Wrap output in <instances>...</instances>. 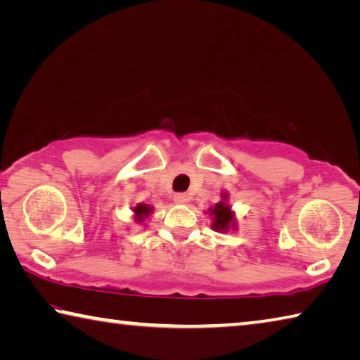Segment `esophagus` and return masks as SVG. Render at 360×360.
I'll return each mask as SVG.
<instances>
[{"instance_id": "1", "label": "esophagus", "mask_w": 360, "mask_h": 360, "mask_svg": "<svg viewBox=\"0 0 360 360\" xmlns=\"http://www.w3.org/2000/svg\"><path fill=\"white\" fill-rule=\"evenodd\" d=\"M173 200H174V203H178V205H184V203H187L188 197H187L186 193H176L174 197H173Z\"/></svg>"}]
</instances>
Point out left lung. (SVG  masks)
I'll list each match as a JSON object with an SVG mask.
<instances>
[{"instance_id":"8db88e82","label":"left lung","mask_w":360,"mask_h":360,"mask_svg":"<svg viewBox=\"0 0 360 360\" xmlns=\"http://www.w3.org/2000/svg\"><path fill=\"white\" fill-rule=\"evenodd\" d=\"M224 198H227V195H224ZM211 216H214L212 229L221 230V231L229 230L231 221H233V212L230 211V206L225 205L224 202L217 203L214 208L211 210Z\"/></svg>"}]
</instances>
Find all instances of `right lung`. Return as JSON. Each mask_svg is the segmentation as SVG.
Returning a JSON list of instances; mask_svg holds the SVG:
<instances>
[{
  "label": "right lung",
  "instance_id": "right-lung-1",
  "mask_svg": "<svg viewBox=\"0 0 360 360\" xmlns=\"http://www.w3.org/2000/svg\"><path fill=\"white\" fill-rule=\"evenodd\" d=\"M149 212H150V206H148V205L139 203L135 208V214H136L138 221H143L146 216H149Z\"/></svg>",
  "mask_w": 360,
  "mask_h": 360
}]
</instances>
